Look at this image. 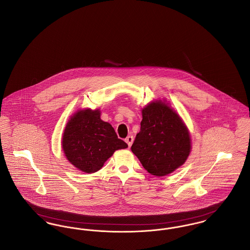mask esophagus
Listing matches in <instances>:
<instances>
[{"label":"esophagus","mask_w":250,"mask_h":250,"mask_svg":"<svg viewBox=\"0 0 250 250\" xmlns=\"http://www.w3.org/2000/svg\"><path fill=\"white\" fill-rule=\"evenodd\" d=\"M133 141H134V139H133L132 136H127V137H126L125 143L128 145V147H130L132 146Z\"/></svg>","instance_id":"1"}]
</instances>
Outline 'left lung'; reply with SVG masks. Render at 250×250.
<instances>
[{
    "instance_id": "8db88e82",
    "label": "left lung",
    "mask_w": 250,
    "mask_h": 250,
    "mask_svg": "<svg viewBox=\"0 0 250 250\" xmlns=\"http://www.w3.org/2000/svg\"><path fill=\"white\" fill-rule=\"evenodd\" d=\"M141 130L131 151L148 173L164 176L180 167L191 152L190 134L167 104L155 101L143 109Z\"/></svg>"
}]
</instances>
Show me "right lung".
<instances>
[{
  "mask_svg": "<svg viewBox=\"0 0 250 250\" xmlns=\"http://www.w3.org/2000/svg\"><path fill=\"white\" fill-rule=\"evenodd\" d=\"M126 147L111 125L101 120L99 109L88 108L74 113L62 137V148L67 160L88 174L100 170L116 150Z\"/></svg>",
  "mask_w": 250,
  "mask_h": 250,
  "instance_id": "add662e5",
  "label": "right lung"
}]
</instances>
